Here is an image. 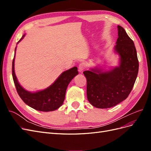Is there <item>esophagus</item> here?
<instances>
[{
	"mask_svg": "<svg viewBox=\"0 0 151 151\" xmlns=\"http://www.w3.org/2000/svg\"><path fill=\"white\" fill-rule=\"evenodd\" d=\"M86 67H87V65L86 63H84V62L81 63L79 65V71L83 72Z\"/></svg>",
	"mask_w": 151,
	"mask_h": 151,
	"instance_id": "obj_1",
	"label": "esophagus"
}]
</instances>
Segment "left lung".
<instances>
[{"label": "left lung", "instance_id": "obj_1", "mask_svg": "<svg viewBox=\"0 0 151 151\" xmlns=\"http://www.w3.org/2000/svg\"><path fill=\"white\" fill-rule=\"evenodd\" d=\"M118 36L114 50L120 57L119 66L107 71L96 67L83 72L87 98L96 108H111L125 100L137 77L139 61L134 43L120 26H118Z\"/></svg>", "mask_w": 151, "mask_h": 151}]
</instances>
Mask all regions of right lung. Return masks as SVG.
Masks as SVG:
<instances>
[{"label":"right lung","mask_w":151,"mask_h":151,"mask_svg":"<svg viewBox=\"0 0 151 151\" xmlns=\"http://www.w3.org/2000/svg\"><path fill=\"white\" fill-rule=\"evenodd\" d=\"M22 36L17 43L24 38ZM15 54L12 60V74L17 92L20 98L27 105L36 110L41 111H52L61 106L65 99L66 89L68 84L74 77L78 74L77 67H74L62 72L54 83L45 89L31 93L25 90L18 83L14 72Z\"/></svg>","instance_id":"right-lung-1"}]
</instances>
